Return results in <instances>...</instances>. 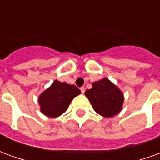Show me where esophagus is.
Instances as JSON below:
<instances>
[{
    "label": "esophagus",
    "instance_id": "1",
    "mask_svg": "<svg viewBox=\"0 0 160 160\" xmlns=\"http://www.w3.org/2000/svg\"><path fill=\"white\" fill-rule=\"evenodd\" d=\"M80 91H81V92H82V93H84V92H85V87H80Z\"/></svg>",
    "mask_w": 160,
    "mask_h": 160
}]
</instances>
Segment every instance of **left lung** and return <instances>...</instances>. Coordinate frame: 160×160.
I'll use <instances>...</instances> for the list:
<instances>
[{"mask_svg": "<svg viewBox=\"0 0 160 160\" xmlns=\"http://www.w3.org/2000/svg\"><path fill=\"white\" fill-rule=\"evenodd\" d=\"M85 95L90 101L94 111L104 118H111L122 111L123 94L107 78L92 83V87Z\"/></svg>", "mask_w": 160, "mask_h": 160, "instance_id": "obj_1", "label": "left lung"}]
</instances>
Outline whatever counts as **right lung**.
<instances>
[{"instance_id":"1","label":"right lung","mask_w":160,"mask_h":160,"mask_svg":"<svg viewBox=\"0 0 160 160\" xmlns=\"http://www.w3.org/2000/svg\"><path fill=\"white\" fill-rule=\"evenodd\" d=\"M79 94L80 89L75 86L55 80L38 98L41 112L49 118H57L68 110L71 101Z\"/></svg>"}]
</instances>
